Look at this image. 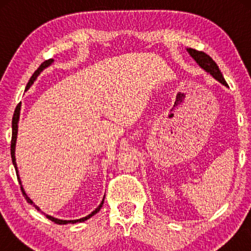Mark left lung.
<instances>
[{
  "instance_id": "8db88e82",
  "label": "left lung",
  "mask_w": 251,
  "mask_h": 251,
  "mask_svg": "<svg viewBox=\"0 0 251 251\" xmlns=\"http://www.w3.org/2000/svg\"><path fill=\"white\" fill-rule=\"evenodd\" d=\"M188 52H190L191 56L197 60V63L200 65L203 70L207 71L208 73H210L216 80H218L223 84L227 85L224 76H223L222 72L219 71V67L217 66V64L215 63L214 59H212L209 54L203 52V51H198L195 49H188Z\"/></svg>"
}]
</instances>
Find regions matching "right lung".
Returning a JSON list of instances; mask_svg holds the SVG:
<instances>
[{"mask_svg": "<svg viewBox=\"0 0 251 251\" xmlns=\"http://www.w3.org/2000/svg\"><path fill=\"white\" fill-rule=\"evenodd\" d=\"M53 61V59H48V60H46V61H43L42 64H41V66L37 68V70L34 72V74L32 75V77H30V80H29V82L28 83H27V87H26V90L27 89H28L30 85L33 84V82H34V80H35V78L37 77V75H39L40 73H41V71L42 70H44V68L46 67H48L49 66V65L52 63ZM19 111H20V105H18L16 107V109H15V113H13V118H12V137H11V157H12V163H13V166H15V169H16V174H17V178H18V181H19V185H20V190H22V192H23V195H24V198L26 199L27 200V202H28V203H30V204H33L34 207H35V209H37V210L39 211H41L40 210V208L37 207V205H35L33 203V201L30 200V199L27 197L26 195V193H25V191H24V188H23V186H22V181H20V178H19V175H18V170H17V164H16V159H15V147H16V139H17V132H18V120H19ZM102 203H104V200L101 201V203L98 205V208L96 209L95 211H92L90 215H88L87 217H83V218H81V219H76V221H61V219H57V218H53V217H51V216H49V215H46V217L48 218V219H50L51 222H53V223H56V224H59V225H64V224H68V223H72V224H74V223H77V222H84V221H87V219H89V218H91L92 216L94 215H96L97 214V212L100 210V208L102 207Z\"/></svg>", "mask_w": 251, "mask_h": 251, "instance_id": "add662e5", "label": "right lung"}]
</instances>
